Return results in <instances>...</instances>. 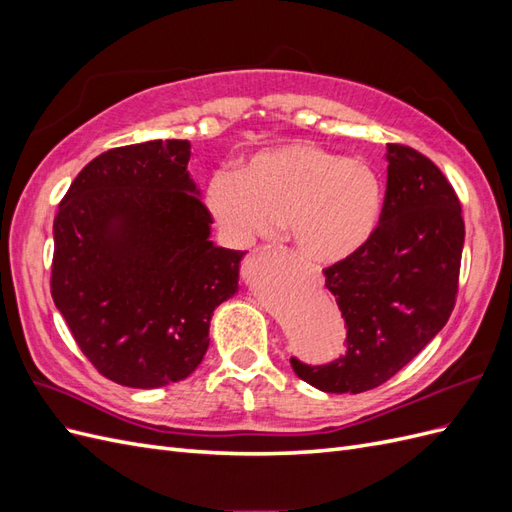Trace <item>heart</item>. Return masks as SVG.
I'll return each mask as SVG.
<instances>
[{"label": "heart", "instance_id": "heart-1", "mask_svg": "<svg viewBox=\"0 0 512 512\" xmlns=\"http://www.w3.org/2000/svg\"><path fill=\"white\" fill-rule=\"evenodd\" d=\"M205 203L232 245L269 239L286 220L303 258L339 262L376 235L384 185L365 160L314 143H290L254 153L239 173H215Z\"/></svg>", "mask_w": 512, "mask_h": 512}]
</instances>
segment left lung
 I'll use <instances>...</instances> for the list:
<instances>
[{"mask_svg": "<svg viewBox=\"0 0 512 512\" xmlns=\"http://www.w3.org/2000/svg\"><path fill=\"white\" fill-rule=\"evenodd\" d=\"M466 224L442 170L389 143L382 220L359 252L324 269L346 322V354L327 365L292 356L301 380L324 393H363L391 380L451 316Z\"/></svg>", "mask_w": 512, "mask_h": 512, "instance_id": "8db88e82", "label": "left lung"}]
</instances>
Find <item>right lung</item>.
Returning a JSON list of instances; mask_svg holds the SVG:
<instances>
[{"label":"right lung","instance_id":"obj_1","mask_svg":"<svg viewBox=\"0 0 512 512\" xmlns=\"http://www.w3.org/2000/svg\"><path fill=\"white\" fill-rule=\"evenodd\" d=\"M188 160V141L108 149L76 175L53 222V301L87 361L132 389L188 378L213 309L237 292L243 252L209 241Z\"/></svg>","mask_w":512,"mask_h":512}]
</instances>
